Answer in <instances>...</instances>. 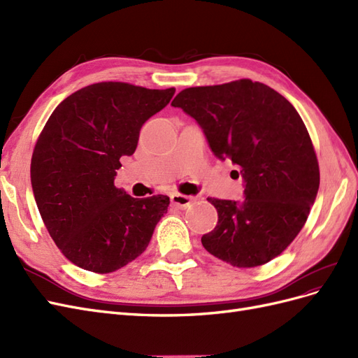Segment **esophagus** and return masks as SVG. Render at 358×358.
<instances>
[{"label":"esophagus","instance_id":"34e87169","mask_svg":"<svg viewBox=\"0 0 358 358\" xmlns=\"http://www.w3.org/2000/svg\"><path fill=\"white\" fill-rule=\"evenodd\" d=\"M170 201H171V206H175V208L183 210V209L189 208V206L194 201V199L192 197H187V196H182V194H173V196L170 197Z\"/></svg>","mask_w":358,"mask_h":358}]
</instances>
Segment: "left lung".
<instances>
[{
    "mask_svg": "<svg viewBox=\"0 0 358 358\" xmlns=\"http://www.w3.org/2000/svg\"><path fill=\"white\" fill-rule=\"evenodd\" d=\"M196 119L215 157L241 167L245 200L208 199L218 224L204 249L236 267L285 251L305 225L320 188L315 150L285 96L249 79L180 91L171 101Z\"/></svg>",
    "mask_w": 358,
    "mask_h": 358,
    "instance_id": "8db88e82",
    "label": "left lung"
}]
</instances>
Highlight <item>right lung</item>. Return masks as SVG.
I'll return each mask as SVG.
<instances>
[{"label": "right lung", "instance_id": "add662e5", "mask_svg": "<svg viewBox=\"0 0 358 358\" xmlns=\"http://www.w3.org/2000/svg\"><path fill=\"white\" fill-rule=\"evenodd\" d=\"M175 88L94 83L61 101L37 140L31 185L41 220L70 262L110 273L143 254L170 199H133L115 187L121 157L140 128L170 103Z\"/></svg>", "mask_w": 358, "mask_h": 358}]
</instances>
